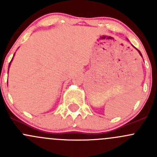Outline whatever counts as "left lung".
<instances>
[{
  "label": "left lung",
  "mask_w": 157,
  "mask_h": 157,
  "mask_svg": "<svg viewBox=\"0 0 157 157\" xmlns=\"http://www.w3.org/2000/svg\"><path fill=\"white\" fill-rule=\"evenodd\" d=\"M136 49H137V48H136ZM137 51H138V52H139V53H140V55H141V56H142V55H141V53H140V51H139V50H137Z\"/></svg>",
  "instance_id": "left-lung-1"
}]
</instances>
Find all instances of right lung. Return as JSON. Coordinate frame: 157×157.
I'll list each match as a JSON object with an SVG mask.
<instances>
[{
  "instance_id": "1",
  "label": "right lung",
  "mask_w": 157,
  "mask_h": 157,
  "mask_svg": "<svg viewBox=\"0 0 157 157\" xmlns=\"http://www.w3.org/2000/svg\"><path fill=\"white\" fill-rule=\"evenodd\" d=\"M12 60H13V58H12ZM12 60H11V61H12ZM11 61L10 62V64H9V67H10V63H11Z\"/></svg>"
}]
</instances>
